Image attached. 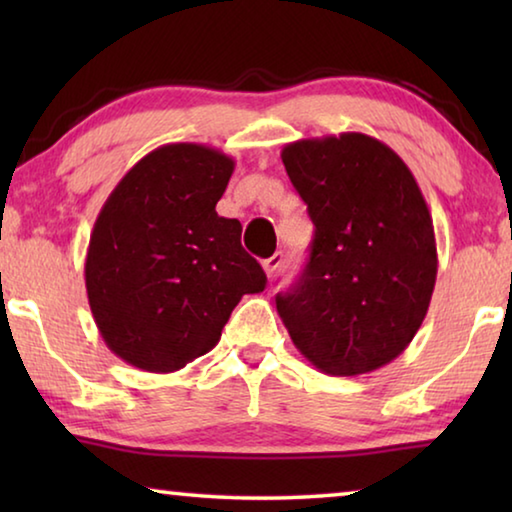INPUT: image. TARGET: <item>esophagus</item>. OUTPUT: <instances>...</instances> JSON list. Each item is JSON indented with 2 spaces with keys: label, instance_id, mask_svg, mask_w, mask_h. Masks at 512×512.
Returning <instances> with one entry per match:
<instances>
[{
  "label": "esophagus",
  "instance_id": "34e87169",
  "mask_svg": "<svg viewBox=\"0 0 512 512\" xmlns=\"http://www.w3.org/2000/svg\"><path fill=\"white\" fill-rule=\"evenodd\" d=\"M282 262H284V255H282V253H275V255H271V257H268V259H264L262 266H264L266 275H268V277H273V275H275V271H277V268L282 266Z\"/></svg>",
  "mask_w": 512,
  "mask_h": 512
}]
</instances>
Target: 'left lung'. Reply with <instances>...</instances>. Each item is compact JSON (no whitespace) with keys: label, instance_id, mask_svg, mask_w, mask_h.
Listing matches in <instances>:
<instances>
[{"label":"left lung","instance_id":"8db88e82","mask_svg":"<svg viewBox=\"0 0 512 512\" xmlns=\"http://www.w3.org/2000/svg\"><path fill=\"white\" fill-rule=\"evenodd\" d=\"M282 162L314 221L309 262L275 305L300 354L336 377L406 350L427 316L436 237L411 169L363 133L291 142Z\"/></svg>","mask_w":512,"mask_h":512}]
</instances>
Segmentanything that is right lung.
I'll use <instances>...</instances> for the list:
<instances>
[{
    "mask_svg": "<svg viewBox=\"0 0 512 512\" xmlns=\"http://www.w3.org/2000/svg\"><path fill=\"white\" fill-rule=\"evenodd\" d=\"M235 171L203 144H164L112 189L94 223L85 289L101 339L131 366L173 372L210 352L232 309L266 287L241 223L216 214Z\"/></svg>",
    "mask_w": 512,
    "mask_h": 512,
    "instance_id": "obj_1",
    "label": "right lung"
}]
</instances>
